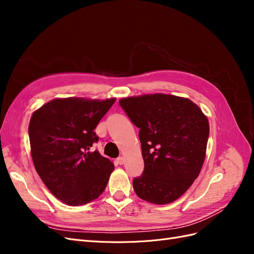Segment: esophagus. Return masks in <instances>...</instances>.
<instances>
[{"mask_svg": "<svg viewBox=\"0 0 254 254\" xmlns=\"http://www.w3.org/2000/svg\"><path fill=\"white\" fill-rule=\"evenodd\" d=\"M117 163L119 164V165H123L125 163V159L123 158V157H119L118 159H117Z\"/></svg>", "mask_w": 254, "mask_h": 254, "instance_id": "34e87169", "label": "esophagus"}]
</instances>
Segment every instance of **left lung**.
<instances>
[{
  "instance_id": "left-lung-1",
  "label": "left lung",
  "mask_w": 254,
  "mask_h": 254,
  "mask_svg": "<svg viewBox=\"0 0 254 254\" xmlns=\"http://www.w3.org/2000/svg\"><path fill=\"white\" fill-rule=\"evenodd\" d=\"M120 105L140 128L144 172L133 179L135 194L155 204L177 200L202 168L207 118L190 99L163 93L125 97Z\"/></svg>"
}]
</instances>
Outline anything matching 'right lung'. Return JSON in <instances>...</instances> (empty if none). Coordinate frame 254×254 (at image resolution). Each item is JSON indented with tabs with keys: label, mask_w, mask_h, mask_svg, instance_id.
Masks as SVG:
<instances>
[{
	"label": "right lung",
	"mask_w": 254,
	"mask_h": 254,
	"mask_svg": "<svg viewBox=\"0 0 254 254\" xmlns=\"http://www.w3.org/2000/svg\"><path fill=\"white\" fill-rule=\"evenodd\" d=\"M115 98H55L30 118L28 135L34 166L51 193L67 205H82L99 197L114 170L97 150V124Z\"/></svg>",
	"instance_id": "1"
}]
</instances>
